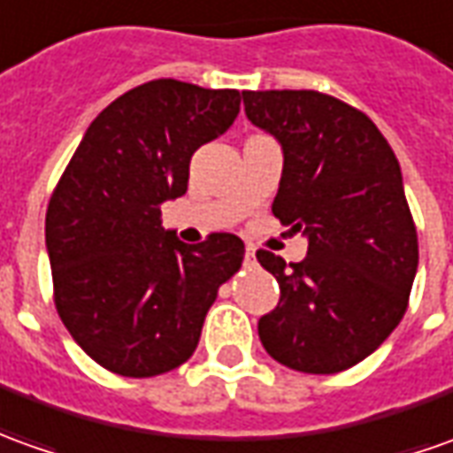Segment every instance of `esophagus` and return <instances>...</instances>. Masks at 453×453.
Segmentation results:
<instances>
[{
    "mask_svg": "<svg viewBox=\"0 0 453 453\" xmlns=\"http://www.w3.org/2000/svg\"><path fill=\"white\" fill-rule=\"evenodd\" d=\"M254 258H257V251L249 246V249H246V264H254Z\"/></svg>",
    "mask_w": 453,
    "mask_h": 453,
    "instance_id": "34e87169",
    "label": "esophagus"
}]
</instances>
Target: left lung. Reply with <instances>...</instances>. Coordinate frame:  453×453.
I'll use <instances>...</instances> for the list:
<instances>
[{"label": "left lung", "mask_w": 453, "mask_h": 453, "mask_svg": "<svg viewBox=\"0 0 453 453\" xmlns=\"http://www.w3.org/2000/svg\"><path fill=\"white\" fill-rule=\"evenodd\" d=\"M244 111L283 152L271 209L308 239L305 258L291 266L257 254L280 286L258 338L291 370L342 372L399 326L417 276L399 162L367 115L318 90H244Z\"/></svg>", "instance_id": "8db88e82"}]
</instances>
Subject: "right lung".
<instances>
[{
  "mask_svg": "<svg viewBox=\"0 0 453 453\" xmlns=\"http://www.w3.org/2000/svg\"><path fill=\"white\" fill-rule=\"evenodd\" d=\"M234 88L157 78L115 98L86 130L46 211L56 311L83 352L123 377H155L192 357L244 242L189 246L160 207L187 192L189 160L239 115Z\"/></svg>",
  "mask_w": 453,
  "mask_h": 453,
  "instance_id": "obj_1",
  "label": "right lung"
}]
</instances>
